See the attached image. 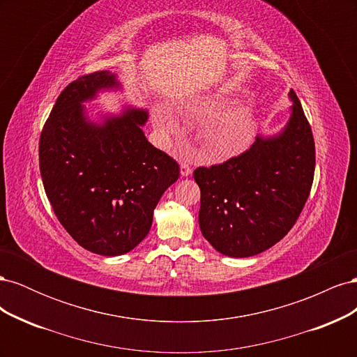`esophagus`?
Listing matches in <instances>:
<instances>
[{
	"instance_id": "esophagus-1",
	"label": "esophagus",
	"mask_w": 357,
	"mask_h": 357,
	"mask_svg": "<svg viewBox=\"0 0 357 357\" xmlns=\"http://www.w3.org/2000/svg\"><path fill=\"white\" fill-rule=\"evenodd\" d=\"M180 174L183 177H188L192 174V167L189 164H186V162H181L180 164Z\"/></svg>"
}]
</instances>
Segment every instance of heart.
<instances>
[{"label":"heart","instance_id":"b5f03b06","mask_svg":"<svg viewBox=\"0 0 357 357\" xmlns=\"http://www.w3.org/2000/svg\"><path fill=\"white\" fill-rule=\"evenodd\" d=\"M228 105L226 101L215 98H199L192 102V110L201 114L220 112ZM155 125L162 132L176 131V121L165 110L155 113ZM256 131L255 116L250 110L238 109L223 114L218 121L205 126L202 138L208 147L210 156L214 159H228L243 153L253 142Z\"/></svg>","mask_w":357,"mask_h":357}]
</instances>
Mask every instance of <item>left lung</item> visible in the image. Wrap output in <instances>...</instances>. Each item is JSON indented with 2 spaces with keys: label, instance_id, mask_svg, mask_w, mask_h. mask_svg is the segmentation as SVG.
<instances>
[{
  "label": "left lung",
  "instance_id": "8db88e82",
  "mask_svg": "<svg viewBox=\"0 0 357 357\" xmlns=\"http://www.w3.org/2000/svg\"><path fill=\"white\" fill-rule=\"evenodd\" d=\"M290 117L278 134L193 178L201 189L199 228L215 250L248 257L268 250L291 229L308 199L316 149L311 126L294 91Z\"/></svg>",
  "mask_w": 357,
  "mask_h": 357
}]
</instances>
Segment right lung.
I'll list each match as a JSON object with an SVG mask.
<instances>
[{
    "instance_id": "1",
    "label": "right lung",
    "mask_w": 357,
    "mask_h": 357,
    "mask_svg": "<svg viewBox=\"0 0 357 357\" xmlns=\"http://www.w3.org/2000/svg\"><path fill=\"white\" fill-rule=\"evenodd\" d=\"M121 89L116 74L96 71L70 83L40 137V172L58 220L83 248L102 256L131 252L153 222L177 162L147 142L146 109L91 121L83 102Z\"/></svg>"
}]
</instances>
